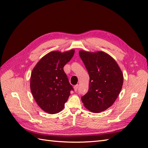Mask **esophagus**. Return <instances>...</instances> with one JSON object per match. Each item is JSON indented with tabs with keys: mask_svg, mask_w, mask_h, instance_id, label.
Wrapping results in <instances>:
<instances>
[{
	"mask_svg": "<svg viewBox=\"0 0 148 148\" xmlns=\"http://www.w3.org/2000/svg\"><path fill=\"white\" fill-rule=\"evenodd\" d=\"M78 88V85H75V86H74V90H75V91H77Z\"/></svg>",
	"mask_w": 148,
	"mask_h": 148,
	"instance_id": "esophagus-1",
	"label": "esophagus"
}]
</instances>
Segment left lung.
<instances>
[{"label": "left lung", "instance_id": "8db88e82", "mask_svg": "<svg viewBox=\"0 0 148 148\" xmlns=\"http://www.w3.org/2000/svg\"><path fill=\"white\" fill-rule=\"evenodd\" d=\"M80 57L89 75V88L81 97L84 106L100 113L112 106L120 92L123 76L114 59L104 52L79 51Z\"/></svg>", "mask_w": 148, "mask_h": 148}]
</instances>
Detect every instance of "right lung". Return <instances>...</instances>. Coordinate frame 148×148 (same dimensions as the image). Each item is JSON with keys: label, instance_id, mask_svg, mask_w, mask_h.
Returning a JSON list of instances; mask_svg holds the SVG:
<instances>
[{"label": "right lung", "instance_id": "add662e5", "mask_svg": "<svg viewBox=\"0 0 148 148\" xmlns=\"http://www.w3.org/2000/svg\"><path fill=\"white\" fill-rule=\"evenodd\" d=\"M73 49L64 52L52 51L39 61L33 69L30 89L36 103L50 114L58 113L73 88L68 81L63 68L73 56Z\"/></svg>", "mask_w": 148, "mask_h": 148}]
</instances>
